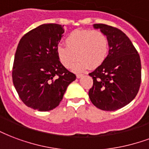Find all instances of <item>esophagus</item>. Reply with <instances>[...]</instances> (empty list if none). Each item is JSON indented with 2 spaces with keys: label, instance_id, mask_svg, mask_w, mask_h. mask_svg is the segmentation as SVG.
I'll list each match as a JSON object with an SVG mask.
<instances>
[{
  "label": "esophagus",
  "instance_id": "34e87169",
  "mask_svg": "<svg viewBox=\"0 0 149 149\" xmlns=\"http://www.w3.org/2000/svg\"><path fill=\"white\" fill-rule=\"evenodd\" d=\"M83 76H84L83 74H77V77L78 79H79V78H81V77H82Z\"/></svg>",
  "mask_w": 149,
  "mask_h": 149
}]
</instances>
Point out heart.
Segmentation results:
<instances>
[{"label":"heart","mask_w":149,"mask_h":149,"mask_svg":"<svg viewBox=\"0 0 149 149\" xmlns=\"http://www.w3.org/2000/svg\"><path fill=\"white\" fill-rule=\"evenodd\" d=\"M66 47L58 46L56 49L58 60L65 68L70 69L78 58L80 60L74 65L76 72L83 71L101 65L107 58L109 41L107 35L101 31L77 29L72 31L66 37Z\"/></svg>","instance_id":"heart-1"}]
</instances>
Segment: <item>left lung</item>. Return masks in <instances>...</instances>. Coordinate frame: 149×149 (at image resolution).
Returning <instances> with one entry per match:
<instances>
[{
    "mask_svg": "<svg viewBox=\"0 0 149 149\" xmlns=\"http://www.w3.org/2000/svg\"><path fill=\"white\" fill-rule=\"evenodd\" d=\"M93 26L107 35L110 49L105 61L89 73L93 79L89 98L97 108L116 111L130 103L138 93L141 82V58L121 30L102 24Z\"/></svg>",
    "mask_w": 149,
    "mask_h": 149,
    "instance_id": "1",
    "label": "left lung"
}]
</instances>
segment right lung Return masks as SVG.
Listing matches in <instances>:
<instances>
[{
  "mask_svg": "<svg viewBox=\"0 0 149 149\" xmlns=\"http://www.w3.org/2000/svg\"><path fill=\"white\" fill-rule=\"evenodd\" d=\"M64 31L60 24H42L25 34L18 44L13 84L23 102L34 110L49 111L57 107L67 87L77 78L57 56Z\"/></svg>",
  "mask_w": 149,
  "mask_h": 149,
  "instance_id": "obj_1",
  "label": "right lung"
}]
</instances>
